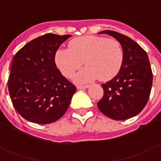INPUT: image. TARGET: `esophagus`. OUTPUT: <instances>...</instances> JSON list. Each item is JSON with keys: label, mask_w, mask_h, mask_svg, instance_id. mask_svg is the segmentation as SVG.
Instances as JSON below:
<instances>
[{"label": "esophagus", "mask_w": 161, "mask_h": 161, "mask_svg": "<svg viewBox=\"0 0 161 161\" xmlns=\"http://www.w3.org/2000/svg\"><path fill=\"white\" fill-rule=\"evenodd\" d=\"M88 87H89L88 85H78L77 86V88H78V89H85V88H88Z\"/></svg>", "instance_id": "esophagus-1"}]
</instances>
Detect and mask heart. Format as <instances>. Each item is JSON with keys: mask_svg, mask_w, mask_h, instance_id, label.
Wrapping results in <instances>:
<instances>
[{"mask_svg": "<svg viewBox=\"0 0 161 161\" xmlns=\"http://www.w3.org/2000/svg\"><path fill=\"white\" fill-rule=\"evenodd\" d=\"M68 47L57 50L54 61L66 78H72L84 63L87 67L76 75L77 83H88L97 78L100 81L110 80L119 73L124 63L125 52L115 39L83 36L71 40Z\"/></svg>", "mask_w": 161, "mask_h": 161, "instance_id": "heart-1", "label": "heart"}]
</instances>
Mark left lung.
Segmentation results:
<instances>
[{
    "mask_svg": "<svg viewBox=\"0 0 161 161\" xmlns=\"http://www.w3.org/2000/svg\"><path fill=\"white\" fill-rule=\"evenodd\" d=\"M114 36L125 52L119 73L102 84L103 98L98 109L114 120H125L140 114L145 107L152 87L153 73L146 52L129 36L114 31H100Z\"/></svg>",
    "mask_w": 161,
    "mask_h": 161,
    "instance_id": "1",
    "label": "left lung"
}]
</instances>
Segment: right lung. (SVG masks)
<instances>
[{
    "label": "right lung",
    "instance_id": "1",
    "mask_svg": "<svg viewBox=\"0 0 161 161\" xmlns=\"http://www.w3.org/2000/svg\"><path fill=\"white\" fill-rule=\"evenodd\" d=\"M70 36L45 34L29 42L14 56L9 94L25 119L47 125L59 119L68 109L77 88L57 68L54 56Z\"/></svg>",
    "mask_w": 161,
    "mask_h": 161
}]
</instances>
